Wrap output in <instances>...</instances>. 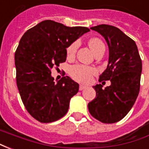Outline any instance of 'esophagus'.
<instances>
[{"label":"esophagus","mask_w":149,"mask_h":149,"mask_svg":"<svg viewBox=\"0 0 149 149\" xmlns=\"http://www.w3.org/2000/svg\"><path fill=\"white\" fill-rule=\"evenodd\" d=\"M86 86H84V85H82V84H81V85H80V87H79V89H80V90H84V88H86Z\"/></svg>","instance_id":"1"}]
</instances>
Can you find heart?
Instances as JSON below:
<instances>
[{"mask_svg": "<svg viewBox=\"0 0 149 149\" xmlns=\"http://www.w3.org/2000/svg\"><path fill=\"white\" fill-rule=\"evenodd\" d=\"M88 44H89L91 49L94 52V54L100 49H105L103 41L97 37H93V38L90 39ZM78 45H79L78 41H74L68 46L66 50L68 57L74 56ZM96 73H97V70L95 68L84 65H72L69 68V74L72 77L78 82L84 83V84L90 82L93 77L94 75H96Z\"/></svg>", "mask_w": 149, "mask_h": 149, "instance_id": "obj_1", "label": "heart"}]
</instances>
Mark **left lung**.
<instances>
[{
  "label": "left lung",
  "mask_w": 149,
  "mask_h": 149,
  "mask_svg": "<svg viewBox=\"0 0 149 149\" xmlns=\"http://www.w3.org/2000/svg\"><path fill=\"white\" fill-rule=\"evenodd\" d=\"M91 29L102 35L109 46V64L99 81H110L111 85L104 89L100 84L93 86L97 95L88 108L94 118L112 124L128 114L137 98L142 62L134 40L118 28L100 24Z\"/></svg>",
  "instance_id": "8db88e82"
}]
</instances>
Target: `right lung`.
Listing matches in <instances>:
<instances>
[{"label": "right lung", "instance_id": "right-lung-1", "mask_svg": "<svg viewBox=\"0 0 149 149\" xmlns=\"http://www.w3.org/2000/svg\"><path fill=\"white\" fill-rule=\"evenodd\" d=\"M90 29L41 21L22 36L16 52L17 84L29 113L41 123L57 120L67 113L79 84L69 77L56 83L51 69L66 61V49Z\"/></svg>", "mask_w": 149, "mask_h": 149}]
</instances>
